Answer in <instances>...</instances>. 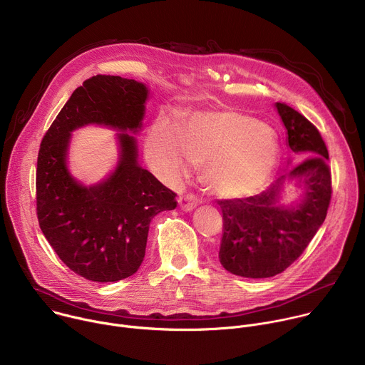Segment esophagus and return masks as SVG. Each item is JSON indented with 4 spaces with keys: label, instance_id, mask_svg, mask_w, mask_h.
Listing matches in <instances>:
<instances>
[{
    "label": "esophagus",
    "instance_id": "obj_1",
    "mask_svg": "<svg viewBox=\"0 0 365 365\" xmlns=\"http://www.w3.org/2000/svg\"><path fill=\"white\" fill-rule=\"evenodd\" d=\"M196 205H197V197H196L195 195L186 193V195H180V196H179V206H180V210L189 212V211L193 210V207H196Z\"/></svg>",
    "mask_w": 365,
    "mask_h": 365
}]
</instances>
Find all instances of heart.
Segmentation results:
<instances>
[{
    "label": "heart",
    "mask_w": 365,
    "mask_h": 365,
    "mask_svg": "<svg viewBox=\"0 0 365 365\" xmlns=\"http://www.w3.org/2000/svg\"><path fill=\"white\" fill-rule=\"evenodd\" d=\"M150 168L162 179H180L189 162L202 168V180L224 199L250 196L262 189L277 162L269 127L234 111L196 113L176 127L155 123L145 141Z\"/></svg>",
    "instance_id": "obj_1"
}]
</instances>
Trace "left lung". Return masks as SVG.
<instances>
[{
  "label": "left lung",
  "instance_id": "1",
  "mask_svg": "<svg viewBox=\"0 0 365 365\" xmlns=\"http://www.w3.org/2000/svg\"><path fill=\"white\" fill-rule=\"evenodd\" d=\"M276 107L290 150L307 158L262 195L218 200L224 221L220 262L241 277H273L293 264L324 224L332 197L329 154L319 130L287 103ZM286 177L307 187L305 200L294 208L277 206Z\"/></svg>",
  "mask_w": 365,
  "mask_h": 365
}]
</instances>
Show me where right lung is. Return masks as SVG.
Listing matches in <instances>:
<instances>
[{"instance_id": "add662e5", "label": "right lung", "mask_w": 365, "mask_h": 365, "mask_svg": "<svg viewBox=\"0 0 365 365\" xmlns=\"http://www.w3.org/2000/svg\"><path fill=\"white\" fill-rule=\"evenodd\" d=\"M147 88L134 79L96 75L78 86L46 131L36 172L37 220L46 240L73 273L118 282L141 266L151 220L178 206L176 193L137 165L134 137L121 133L115 172L85 187L66 169L71 131L95 123L137 131Z\"/></svg>"}]
</instances>
